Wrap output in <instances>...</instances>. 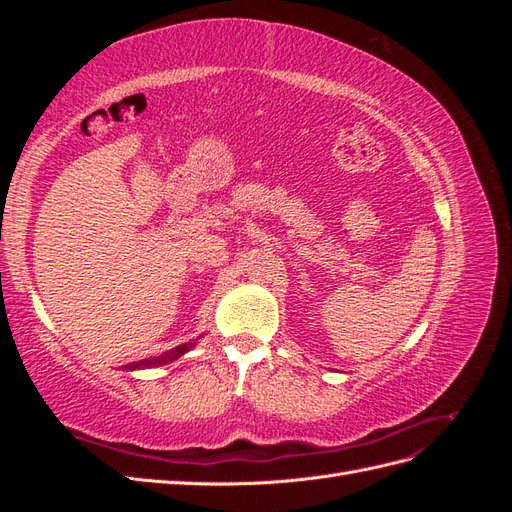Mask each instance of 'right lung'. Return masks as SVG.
Returning <instances> with one entry per match:
<instances>
[{
    "label": "right lung",
    "mask_w": 512,
    "mask_h": 512,
    "mask_svg": "<svg viewBox=\"0 0 512 512\" xmlns=\"http://www.w3.org/2000/svg\"><path fill=\"white\" fill-rule=\"evenodd\" d=\"M196 342H198V337L192 339V342H185V344H181V346L170 348V350H166V352H162V354H158V356H151V359L128 363L123 369L136 371V369H151V367H160V365H166V363H173V361L179 359V356H183L185 352H190V350L196 346Z\"/></svg>",
    "instance_id": "1"
}]
</instances>
